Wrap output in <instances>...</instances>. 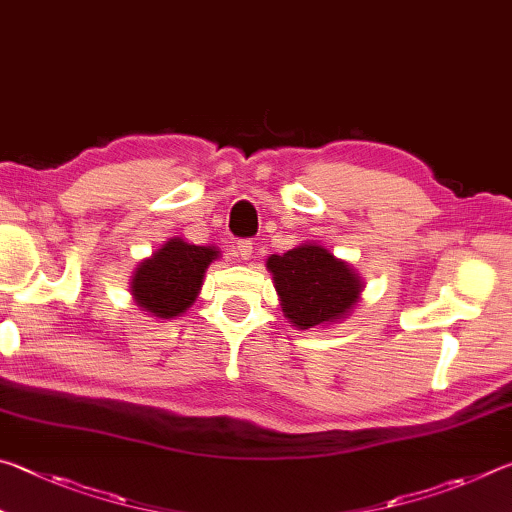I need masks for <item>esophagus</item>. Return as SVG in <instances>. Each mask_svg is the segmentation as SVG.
<instances>
[{"instance_id":"esophagus-1","label":"esophagus","mask_w":512,"mask_h":512,"mask_svg":"<svg viewBox=\"0 0 512 512\" xmlns=\"http://www.w3.org/2000/svg\"><path fill=\"white\" fill-rule=\"evenodd\" d=\"M253 241L250 239H239L237 244H235V250L239 253V257H244V259H248L250 255H253Z\"/></svg>"}]
</instances>
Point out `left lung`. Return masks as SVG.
<instances>
[{
  "label": "left lung",
  "mask_w": 512,
  "mask_h": 512,
  "mask_svg": "<svg viewBox=\"0 0 512 512\" xmlns=\"http://www.w3.org/2000/svg\"><path fill=\"white\" fill-rule=\"evenodd\" d=\"M266 266L273 273L284 316L300 329L334 323L359 300V277L323 246H298L268 257Z\"/></svg>",
  "instance_id": "left-lung-1"
}]
</instances>
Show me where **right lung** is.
I'll use <instances>...</instances> for the list:
<instances>
[{
  "label": "right lung",
  "mask_w": 512,
  "mask_h": 512,
  "mask_svg": "<svg viewBox=\"0 0 512 512\" xmlns=\"http://www.w3.org/2000/svg\"><path fill=\"white\" fill-rule=\"evenodd\" d=\"M219 250L171 239L135 271L131 291L135 302L158 318L180 316L192 305L203 284V273Z\"/></svg>",
  "instance_id": "add662e5"
}]
</instances>
